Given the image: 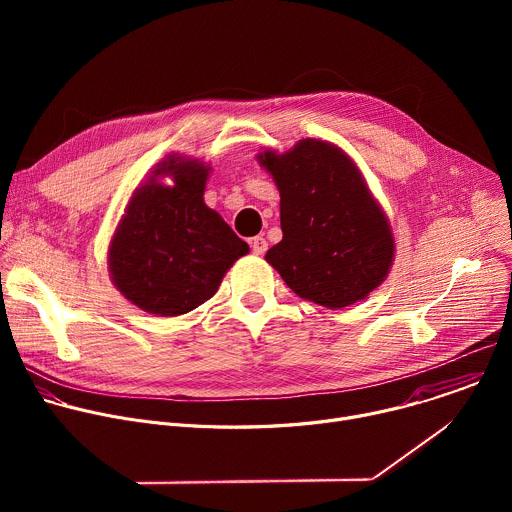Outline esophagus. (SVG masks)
Instances as JSON below:
<instances>
[{
    "instance_id": "esophagus-1",
    "label": "esophagus",
    "mask_w": 512,
    "mask_h": 512,
    "mask_svg": "<svg viewBox=\"0 0 512 512\" xmlns=\"http://www.w3.org/2000/svg\"><path fill=\"white\" fill-rule=\"evenodd\" d=\"M251 249H253L255 255H263V253L267 251V241H265L263 237H255V239L251 241Z\"/></svg>"
}]
</instances>
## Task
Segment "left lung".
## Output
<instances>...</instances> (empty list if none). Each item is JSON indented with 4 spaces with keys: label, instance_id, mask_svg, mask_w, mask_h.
Wrapping results in <instances>:
<instances>
[{
    "label": "left lung",
    "instance_id": "left-lung-1",
    "mask_svg": "<svg viewBox=\"0 0 512 512\" xmlns=\"http://www.w3.org/2000/svg\"><path fill=\"white\" fill-rule=\"evenodd\" d=\"M257 162L279 190L283 239L265 261L302 300L340 310L367 298L389 275L395 237L354 160L324 139H300Z\"/></svg>",
    "mask_w": 512,
    "mask_h": 512
}]
</instances>
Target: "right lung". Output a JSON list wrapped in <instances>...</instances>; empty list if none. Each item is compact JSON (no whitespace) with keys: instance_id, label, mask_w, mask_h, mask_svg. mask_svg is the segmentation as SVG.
Listing matches in <instances>:
<instances>
[{"instance_id":"1","label":"right lung","mask_w":512,"mask_h":512,"mask_svg":"<svg viewBox=\"0 0 512 512\" xmlns=\"http://www.w3.org/2000/svg\"><path fill=\"white\" fill-rule=\"evenodd\" d=\"M210 164L170 154L127 200L107 251L113 285L139 310L174 318L210 300L249 253L204 202ZM170 177L172 185H164Z\"/></svg>"}]
</instances>
